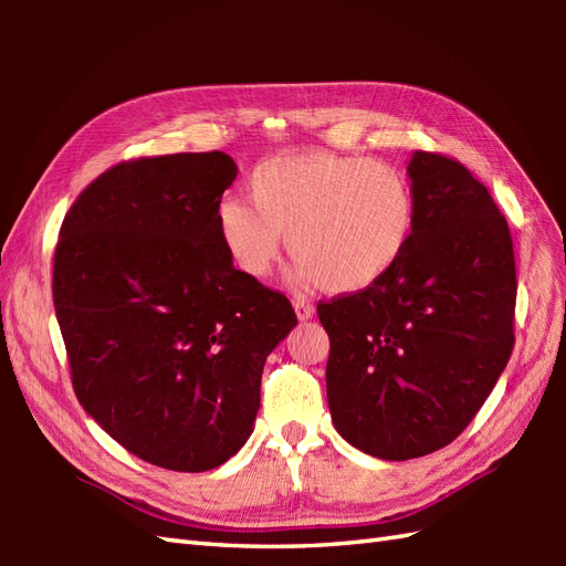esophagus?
Instances as JSON below:
<instances>
[{
  "label": "esophagus",
  "instance_id": "obj_1",
  "mask_svg": "<svg viewBox=\"0 0 566 566\" xmlns=\"http://www.w3.org/2000/svg\"><path fill=\"white\" fill-rule=\"evenodd\" d=\"M294 311H296L298 321H308L311 316H314V306H311L308 302H304V298H296V302H294Z\"/></svg>",
  "mask_w": 566,
  "mask_h": 566
}]
</instances>
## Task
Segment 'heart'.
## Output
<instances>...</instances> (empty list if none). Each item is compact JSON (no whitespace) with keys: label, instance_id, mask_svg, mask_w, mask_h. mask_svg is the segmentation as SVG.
Returning <instances> with one entry per match:
<instances>
[{"label":"heart","instance_id":"obj_1","mask_svg":"<svg viewBox=\"0 0 566 566\" xmlns=\"http://www.w3.org/2000/svg\"><path fill=\"white\" fill-rule=\"evenodd\" d=\"M248 201L216 207V233L235 268L264 280L280 262L284 235L298 284L357 294L381 282L416 231V191L396 165L363 155L302 150L260 163Z\"/></svg>","mask_w":566,"mask_h":566}]
</instances>
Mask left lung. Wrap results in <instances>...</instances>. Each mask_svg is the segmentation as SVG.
<instances>
[{
    "label": "left lung",
    "instance_id": "1",
    "mask_svg": "<svg viewBox=\"0 0 566 566\" xmlns=\"http://www.w3.org/2000/svg\"><path fill=\"white\" fill-rule=\"evenodd\" d=\"M416 231L365 292L318 302L335 430L379 460H413L472 423L515 335L513 240L489 189L462 163L416 150Z\"/></svg>",
    "mask_w": 566,
    "mask_h": 566
}]
</instances>
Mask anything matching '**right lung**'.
<instances>
[{"label": "right lung", "mask_w": 566, "mask_h": 566, "mask_svg": "<svg viewBox=\"0 0 566 566\" xmlns=\"http://www.w3.org/2000/svg\"><path fill=\"white\" fill-rule=\"evenodd\" d=\"M221 150L118 163L65 213L53 304L72 389L140 460L207 472L243 448L264 359L296 326L282 292L233 268L216 207Z\"/></svg>", "instance_id": "1"}]
</instances>
